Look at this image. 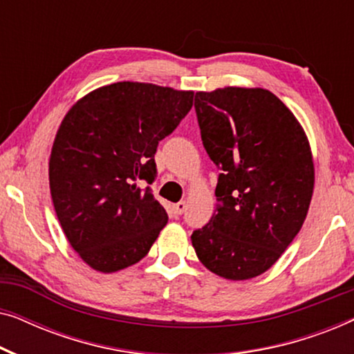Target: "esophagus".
<instances>
[{"instance_id": "obj_1", "label": "esophagus", "mask_w": 354, "mask_h": 354, "mask_svg": "<svg viewBox=\"0 0 354 354\" xmlns=\"http://www.w3.org/2000/svg\"><path fill=\"white\" fill-rule=\"evenodd\" d=\"M185 209H187V201H178L177 205L172 206V211L176 216H180Z\"/></svg>"}]
</instances>
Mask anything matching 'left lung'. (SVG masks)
Returning a JSON list of instances; mask_svg holds the SVG:
<instances>
[{"label": "left lung", "mask_w": 354, "mask_h": 354, "mask_svg": "<svg viewBox=\"0 0 354 354\" xmlns=\"http://www.w3.org/2000/svg\"><path fill=\"white\" fill-rule=\"evenodd\" d=\"M201 140L221 169L216 211L192 234L206 269L227 280L264 274L301 229L314 192L308 135L266 88L196 91Z\"/></svg>", "instance_id": "left-lung-1"}]
</instances>
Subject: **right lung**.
<instances>
[{
	"instance_id": "obj_1",
	"label": "right lung",
	"mask_w": 354,
	"mask_h": 354,
	"mask_svg": "<svg viewBox=\"0 0 354 354\" xmlns=\"http://www.w3.org/2000/svg\"><path fill=\"white\" fill-rule=\"evenodd\" d=\"M193 106L192 90L143 82L100 86L62 119L50 188L67 241L91 269L113 274L148 254L167 224L149 187L158 143Z\"/></svg>"
}]
</instances>
